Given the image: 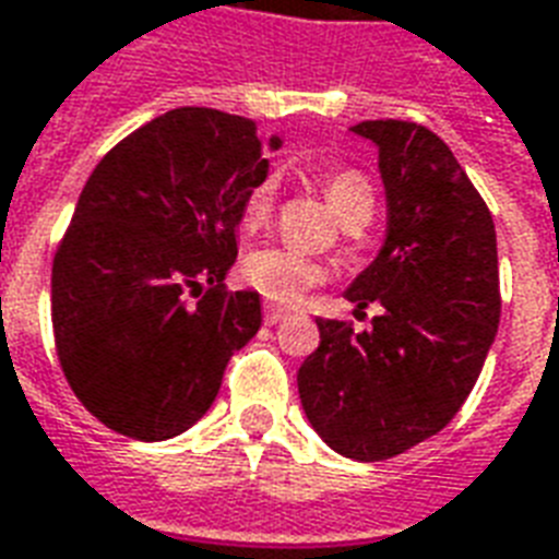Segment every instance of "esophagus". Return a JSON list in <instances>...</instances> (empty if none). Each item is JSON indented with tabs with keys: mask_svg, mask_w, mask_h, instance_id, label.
Returning a JSON list of instances; mask_svg holds the SVG:
<instances>
[{
	"mask_svg": "<svg viewBox=\"0 0 559 559\" xmlns=\"http://www.w3.org/2000/svg\"><path fill=\"white\" fill-rule=\"evenodd\" d=\"M289 310L281 308V305H272V301H266L263 305V319H266V325H278L281 319H287Z\"/></svg>",
	"mask_w": 559,
	"mask_h": 559,
	"instance_id": "obj_1",
	"label": "esophagus"
}]
</instances>
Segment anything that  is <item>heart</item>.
Wrapping results in <instances>:
<instances>
[{
  "instance_id": "heart-1",
  "label": "heart",
  "mask_w": 559,
  "mask_h": 559,
  "mask_svg": "<svg viewBox=\"0 0 559 559\" xmlns=\"http://www.w3.org/2000/svg\"><path fill=\"white\" fill-rule=\"evenodd\" d=\"M322 187H325V199L336 219H346L348 213L360 207L372 211V187L357 169H336L322 181ZM272 207H275V185L272 181L254 185L242 202V225L261 228L270 219ZM240 275L261 296L289 305L325 278V266L284 246H261L242 258Z\"/></svg>"
}]
</instances>
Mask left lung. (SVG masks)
Wrapping results in <instances>:
<instances>
[{"mask_svg":"<svg viewBox=\"0 0 559 559\" xmlns=\"http://www.w3.org/2000/svg\"><path fill=\"white\" fill-rule=\"evenodd\" d=\"M378 146L386 237L352 287L381 317L357 334L317 319L319 348L298 369L313 431L343 457L374 463L440 433L478 381L501 317L496 225L457 157L404 119L352 128Z\"/></svg>","mask_w":559,"mask_h":559,"instance_id":"obj_1","label":"left lung"}]
</instances>
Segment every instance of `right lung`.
<instances>
[{
    "instance_id": "right-lung-1",
    "label": "right lung",
    "mask_w": 559,
    "mask_h": 559,
    "mask_svg": "<svg viewBox=\"0 0 559 559\" xmlns=\"http://www.w3.org/2000/svg\"><path fill=\"white\" fill-rule=\"evenodd\" d=\"M266 173L251 119L176 108L119 140L87 178L55 251L52 328L72 393L110 431L185 433L258 334L261 296L223 281L242 202Z\"/></svg>"
}]
</instances>
